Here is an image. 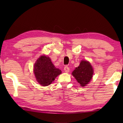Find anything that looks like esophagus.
<instances>
[{
	"label": "esophagus",
	"instance_id": "34e87169",
	"mask_svg": "<svg viewBox=\"0 0 123 123\" xmlns=\"http://www.w3.org/2000/svg\"><path fill=\"white\" fill-rule=\"evenodd\" d=\"M64 70L65 72L68 73V72H69L70 69H69V68L68 67V66H66V67H65L64 68Z\"/></svg>",
	"mask_w": 123,
	"mask_h": 123
}]
</instances>
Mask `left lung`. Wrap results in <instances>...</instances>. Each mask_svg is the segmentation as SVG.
<instances>
[{
	"label": "left lung",
	"mask_w": 123,
	"mask_h": 123,
	"mask_svg": "<svg viewBox=\"0 0 123 123\" xmlns=\"http://www.w3.org/2000/svg\"><path fill=\"white\" fill-rule=\"evenodd\" d=\"M72 74L80 85V86L85 87L92 79L93 70L89 62L86 60H82L79 67L74 69Z\"/></svg>",
	"instance_id": "1"
}]
</instances>
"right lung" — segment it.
<instances>
[{
	"mask_svg": "<svg viewBox=\"0 0 123 123\" xmlns=\"http://www.w3.org/2000/svg\"><path fill=\"white\" fill-rule=\"evenodd\" d=\"M33 71L37 81L43 86L50 85L57 75L62 73L61 70L55 67L51 59L45 55L37 60L34 66Z\"/></svg>",
	"mask_w": 123,
	"mask_h": 123,
	"instance_id": "add662e5",
	"label": "right lung"
}]
</instances>
